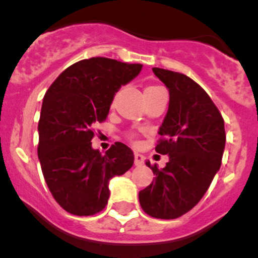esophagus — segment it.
<instances>
[{
    "mask_svg": "<svg viewBox=\"0 0 258 258\" xmlns=\"http://www.w3.org/2000/svg\"><path fill=\"white\" fill-rule=\"evenodd\" d=\"M145 161V156L142 155L139 153H135L134 154V164L137 166H142Z\"/></svg>",
    "mask_w": 258,
    "mask_h": 258,
    "instance_id": "esophagus-1",
    "label": "esophagus"
}]
</instances>
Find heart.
<instances>
[{"label":"heart","mask_w":258,"mask_h":258,"mask_svg":"<svg viewBox=\"0 0 258 258\" xmlns=\"http://www.w3.org/2000/svg\"><path fill=\"white\" fill-rule=\"evenodd\" d=\"M159 88H160V87H155V86L148 87V88L145 89V93H147V92H151V90H156V89H159Z\"/></svg>","instance_id":"obj_1"}]
</instances>
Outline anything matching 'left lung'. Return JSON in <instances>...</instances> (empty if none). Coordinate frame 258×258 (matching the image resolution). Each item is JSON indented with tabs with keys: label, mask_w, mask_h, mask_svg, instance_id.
Returning <instances> with one entry per match:
<instances>
[{
	"label": "left lung",
	"mask_w": 258,
	"mask_h": 258,
	"mask_svg": "<svg viewBox=\"0 0 258 258\" xmlns=\"http://www.w3.org/2000/svg\"><path fill=\"white\" fill-rule=\"evenodd\" d=\"M154 74L169 89V108L159 128L156 153L169 156L139 191L142 209L156 219H177L203 199L221 166L226 134L221 114L208 93L187 76L161 68Z\"/></svg>",
	"instance_id": "8db88e82"
}]
</instances>
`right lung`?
Wrapping results in <instances>:
<instances>
[{"mask_svg":"<svg viewBox=\"0 0 258 258\" xmlns=\"http://www.w3.org/2000/svg\"><path fill=\"white\" fill-rule=\"evenodd\" d=\"M104 57L79 60L47 90L38 123V159L54 200L70 214L90 216L105 208L109 181L134 163L132 149L116 142L105 154L92 148L93 125L109 114L114 95L142 71Z\"/></svg>","mask_w":258,"mask_h":258,"instance_id":"add662e5","label":"right lung"}]
</instances>
